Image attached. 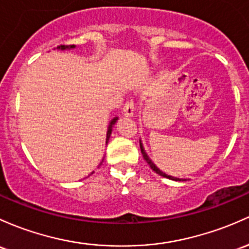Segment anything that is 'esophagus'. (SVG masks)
<instances>
[{
  "label": "esophagus",
  "instance_id": "1",
  "mask_svg": "<svg viewBox=\"0 0 249 249\" xmlns=\"http://www.w3.org/2000/svg\"><path fill=\"white\" fill-rule=\"evenodd\" d=\"M133 112H135V105H133L132 100H129L125 104L124 108H123V116L124 117H132Z\"/></svg>",
  "mask_w": 249,
  "mask_h": 249
}]
</instances>
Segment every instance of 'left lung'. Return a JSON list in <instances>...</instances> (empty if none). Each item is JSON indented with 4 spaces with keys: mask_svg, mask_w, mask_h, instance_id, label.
<instances>
[{
    "mask_svg": "<svg viewBox=\"0 0 249 249\" xmlns=\"http://www.w3.org/2000/svg\"><path fill=\"white\" fill-rule=\"evenodd\" d=\"M139 144H141V151H142V155H143L144 160H146V163H147V164L150 165V168H151L152 170H154L156 174H158V175H160V176L166 177V178H169V179H173V181H185V178H184V179H183V178H177V177L170 176V175H166L165 173H163L162 170H160V169H158L157 166H156L155 163L152 162V160H151V158H150L149 156H147L146 151H145V149H144V146H143V143H142V141H139Z\"/></svg>",
    "mask_w": 249,
    "mask_h": 249,
    "instance_id": "1",
    "label": "left lung"
}]
</instances>
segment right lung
<instances>
[{
    "label": "right lung",
    "instance_id": "obj_1",
    "mask_svg": "<svg viewBox=\"0 0 249 249\" xmlns=\"http://www.w3.org/2000/svg\"><path fill=\"white\" fill-rule=\"evenodd\" d=\"M56 48L60 49V51H65V49H73V48H75V46L74 45H72V46H64V45H62V46H58V47H56ZM117 120H118V117H114V118L110 122V124H108L107 132H106V144L108 143V139H110L111 133H112V129H113L114 124H116V123H117ZM100 164H102V163H100ZM92 174H93V173H92Z\"/></svg>",
    "mask_w": 249,
    "mask_h": 249
}]
</instances>
